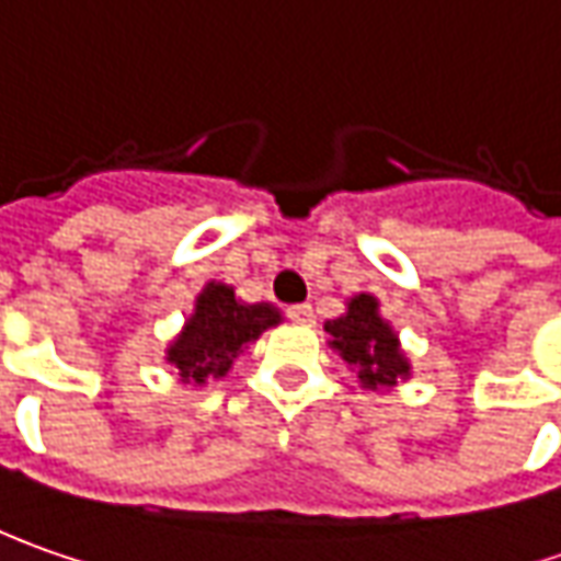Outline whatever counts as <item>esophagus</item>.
<instances>
[{
  "label": "esophagus",
  "instance_id": "34e87169",
  "mask_svg": "<svg viewBox=\"0 0 561 561\" xmlns=\"http://www.w3.org/2000/svg\"><path fill=\"white\" fill-rule=\"evenodd\" d=\"M288 319L298 322V325H313L317 317H313V307L310 304H298V307H288Z\"/></svg>",
  "mask_w": 561,
  "mask_h": 561
}]
</instances>
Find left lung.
I'll use <instances>...</instances> for the list:
<instances>
[{"label":"left lung","mask_w":561,"mask_h":561,"mask_svg":"<svg viewBox=\"0 0 561 561\" xmlns=\"http://www.w3.org/2000/svg\"><path fill=\"white\" fill-rule=\"evenodd\" d=\"M344 313L325 322L329 344L354 373L366 391H394L413 376V363L400 347L394 325L381 317L376 295L359 291L344 300Z\"/></svg>","instance_id":"left-lung-1"}]
</instances>
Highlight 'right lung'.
Segmentation results:
<instances>
[{
  "instance_id": "1",
  "label": "right lung",
  "mask_w": 561,
  "mask_h": 561,
  "mask_svg": "<svg viewBox=\"0 0 561 561\" xmlns=\"http://www.w3.org/2000/svg\"><path fill=\"white\" fill-rule=\"evenodd\" d=\"M279 322V307L266 300L244 304L232 285L210 279L198 291L180 335L167 344L164 359L183 385L204 388L210 378L226 376L232 363Z\"/></svg>"
}]
</instances>
